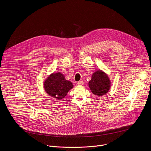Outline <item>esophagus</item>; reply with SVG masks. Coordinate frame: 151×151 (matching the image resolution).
I'll return each mask as SVG.
<instances>
[{
    "instance_id": "obj_1",
    "label": "esophagus",
    "mask_w": 151,
    "mask_h": 151,
    "mask_svg": "<svg viewBox=\"0 0 151 151\" xmlns=\"http://www.w3.org/2000/svg\"><path fill=\"white\" fill-rule=\"evenodd\" d=\"M77 83H78V85H82L83 83V82L82 81H78Z\"/></svg>"
}]
</instances>
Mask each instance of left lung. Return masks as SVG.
<instances>
[{
    "label": "left lung",
    "instance_id": "8db88e82",
    "mask_svg": "<svg viewBox=\"0 0 151 151\" xmlns=\"http://www.w3.org/2000/svg\"><path fill=\"white\" fill-rule=\"evenodd\" d=\"M88 87L93 94L100 97L109 92L111 82L108 75L103 70H99L93 73L91 79L88 82Z\"/></svg>",
    "mask_w": 151,
    "mask_h": 151
}]
</instances>
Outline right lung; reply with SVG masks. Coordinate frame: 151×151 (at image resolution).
I'll use <instances>...</instances> for the list:
<instances>
[{"label":"right lung","instance_id":"right-lung-1","mask_svg":"<svg viewBox=\"0 0 151 151\" xmlns=\"http://www.w3.org/2000/svg\"><path fill=\"white\" fill-rule=\"evenodd\" d=\"M44 87L48 96L61 100L73 87V83L66 80L64 75L60 72L52 73L44 81Z\"/></svg>","mask_w":151,"mask_h":151}]
</instances>
